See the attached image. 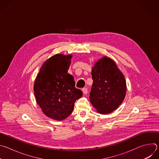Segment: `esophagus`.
Listing matches in <instances>:
<instances>
[{
    "label": "esophagus",
    "instance_id": "34e87169",
    "mask_svg": "<svg viewBox=\"0 0 159 159\" xmlns=\"http://www.w3.org/2000/svg\"><path fill=\"white\" fill-rule=\"evenodd\" d=\"M82 93H83L84 94H86L87 93V88L84 87L82 89Z\"/></svg>",
    "mask_w": 159,
    "mask_h": 159
}]
</instances>
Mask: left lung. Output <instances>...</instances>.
Returning a JSON list of instances; mask_svg holds the SVG:
<instances>
[{"label": "left lung", "mask_w": 159, "mask_h": 159, "mask_svg": "<svg viewBox=\"0 0 159 159\" xmlns=\"http://www.w3.org/2000/svg\"><path fill=\"white\" fill-rule=\"evenodd\" d=\"M91 75L93 83L90 101L100 114H109L116 110L125 98V76L115 61L106 56L94 64Z\"/></svg>", "instance_id": "obj_1"}]
</instances>
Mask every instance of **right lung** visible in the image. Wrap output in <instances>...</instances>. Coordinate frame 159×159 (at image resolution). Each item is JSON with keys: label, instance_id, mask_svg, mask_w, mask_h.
<instances>
[{"label": "right lung", "instance_id": "add662e5", "mask_svg": "<svg viewBox=\"0 0 159 159\" xmlns=\"http://www.w3.org/2000/svg\"><path fill=\"white\" fill-rule=\"evenodd\" d=\"M72 55L56 54L42 65L34 83L37 104L47 117L61 121L73 111L82 92L76 89L74 77L68 74Z\"/></svg>", "mask_w": 159, "mask_h": 159}]
</instances>
